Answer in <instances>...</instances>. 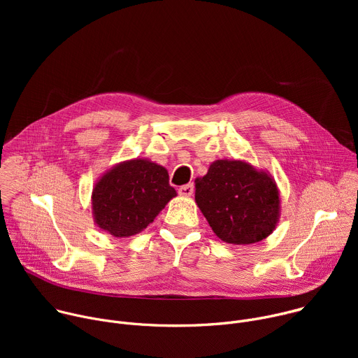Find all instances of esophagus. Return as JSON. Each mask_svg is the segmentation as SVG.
<instances>
[{
	"instance_id": "1",
	"label": "esophagus",
	"mask_w": 358,
	"mask_h": 358,
	"mask_svg": "<svg viewBox=\"0 0 358 358\" xmlns=\"http://www.w3.org/2000/svg\"><path fill=\"white\" fill-rule=\"evenodd\" d=\"M178 192H180V195H182V196H191L192 192H194V185H192V184L182 185V187H180Z\"/></svg>"
}]
</instances>
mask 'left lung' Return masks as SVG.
<instances>
[{
  "mask_svg": "<svg viewBox=\"0 0 358 358\" xmlns=\"http://www.w3.org/2000/svg\"><path fill=\"white\" fill-rule=\"evenodd\" d=\"M195 202L214 234L232 245L261 242L280 218L275 178L243 160H215L195 180Z\"/></svg>",
  "mask_w": 358,
  "mask_h": 358,
  "instance_id": "obj_1",
  "label": "left lung"
}]
</instances>
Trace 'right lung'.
I'll return each mask as SVG.
<instances>
[{
	"label": "right lung",
	"instance_id": "obj_1",
	"mask_svg": "<svg viewBox=\"0 0 358 358\" xmlns=\"http://www.w3.org/2000/svg\"><path fill=\"white\" fill-rule=\"evenodd\" d=\"M174 196L167 169L148 159L126 160L94 182L93 221L115 238H129L145 229Z\"/></svg>",
	"mask_w": 358,
	"mask_h": 358
}]
</instances>
